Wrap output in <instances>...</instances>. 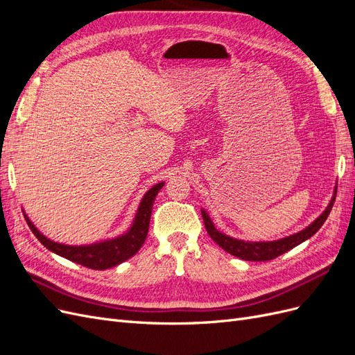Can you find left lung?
Listing matches in <instances>:
<instances>
[{"instance_id":"1","label":"left lung","mask_w":355,"mask_h":355,"mask_svg":"<svg viewBox=\"0 0 355 355\" xmlns=\"http://www.w3.org/2000/svg\"><path fill=\"white\" fill-rule=\"evenodd\" d=\"M335 198H336V187H335V192H333L331 200L327 204V207L314 222H311L302 231L295 232L292 235H288V237L274 240V241H247V240L234 239L231 235L223 234L222 231H219L216 227H214V223L206 210L201 209V214H202L204 227H206L211 240L216 244H219L225 252H228L232 256H237L243 261L263 262V261L275 259L277 256L292 250L293 247L313 237V235L323 227V223L326 222L329 213L333 207V202H335Z\"/></svg>"}]
</instances>
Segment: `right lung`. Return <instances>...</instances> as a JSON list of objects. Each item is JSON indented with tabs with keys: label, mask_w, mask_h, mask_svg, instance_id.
Returning a JSON list of instances; mask_svg holds the SVG:
<instances>
[{
	"label": "right lung",
	"mask_w": 355,
	"mask_h": 355,
	"mask_svg": "<svg viewBox=\"0 0 355 355\" xmlns=\"http://www.w3.org/2000/svg\"><path fill=\"white\" fill-rule=\"evenodd\" d=\"M163 187L164 182H158V184H155L153 188H149L145 192V196L142 197L141 202H139L137 206L133 222L127 231L116 235L114 239H106L92 244L72 245L53 241L35 227L34 222H32L25 213V210L24 214L31 231L34 232V235L41 241V244L47 247L50 252L65 257V259H69L75 263L92 268V270H108V268L116 266L123 263L124 261L130 259L145 243L154 201L159 189Z\"/></svg>",
	"instance_id": "1"
}]
</instances>
